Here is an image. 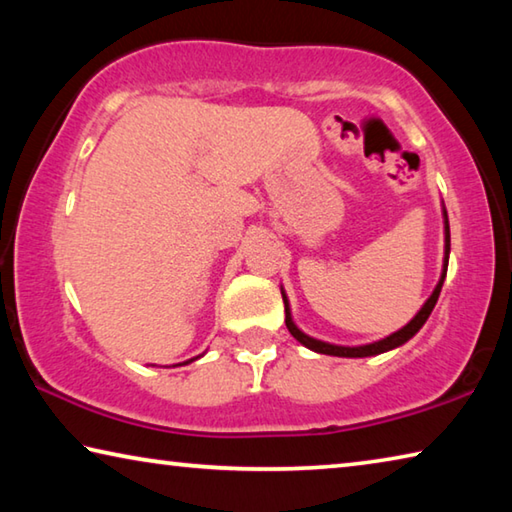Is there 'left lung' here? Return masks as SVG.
<instances>
[{
	"label": "left lung",
	"mask_w": 512,
	"mask_h": 512,
	"mask_svg": "<svg viewBox=\"0 0 512 512\" xmlns=\"http://www.w3.org/2000/svg\"><path fill=\"white\" fill-rule=\"evenodd\" d=\"M443 216H445V259H443V273H440V280L436 284V289H433V293L427 298V302H424L418 314L413 316L411 323H406L402 329H397V332H393L391 336H386V339L375 341V343H368V345H352V348H350V345L325 343V341L314 339V336H307L305 332H302V329H298L296 323H293L291 309H289V300H287V296H284V291H282L284 314H287V318H284V323H287L293 339L300 341L302 345H305V348L314 350L318 354H329V357H350V359L375 357V354L395 350V348H400V345H404L409 339H413V336L420 332V327L427 323V318H429V314L433 311V307H436L438 296H440V289H443V282H445V275H447V264H449V221H447V210H445V207H443Z\"/></svg>",
	"instance_id": "8db88e82"
}]
</instances>
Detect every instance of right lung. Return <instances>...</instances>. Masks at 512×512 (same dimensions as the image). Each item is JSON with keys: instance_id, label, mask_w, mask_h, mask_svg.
<instances>
[{"instance_id": "add662e5", "label": "right lung", "mask_w": 512, "mask_h": 512, "mask_svg": "<svg viewBox=\"0 0 512 512\" xmlns=\"http://www.w3.org/2000/svg\"><path fill=\"white\" fill-rule=\"evenodd\" d=\"M194 359H198V357H194ZM194 359H189V361H185V363H192ZM185 363H178V366H185Z\"/></svg>"}]
</instances>
